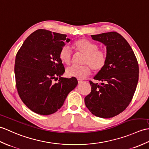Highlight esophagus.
I'll return each mask as SVG.
<instances>
[{"mask_svg": "<svg viewBox=\"0 0 149 149\" xmlns=\"http://www.w3.org/2000/svg\"><path fill=\"white\" fill-rule=\"evenodd\" d=\"M78 84H81V83H82V82H83V81L81 80H80V79H78Z\"/></svg>", "mask_w": 149, "mask_h": 149, "instance_id": "34e87169", "label": "esophagus"}]
</instances>
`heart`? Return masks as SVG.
<instances>
[{
	"mask_svg": "<svg viewBox=\"0 0 149 149\" xmlns=\"http://www.w3.org/2000/svg\"><path fill=\"white\" fill-rule=\"evenodd\" d=\"M73 47L77 52L84 54L82 65H73L66 69V74L69 77L84 79L90 74L91 68L95 72L103 69L107 62V54L103 49H98V46L84 38L76 41ZM58 57L61 61L66 65L70 64L72 61V52L68 46L65 45L59 51Z\"/></svg>",
	"mask_w": 149,
	"mask_h": 149,
	"instance_id": "heart-1",
	"label": "heart"
}]
</instances>
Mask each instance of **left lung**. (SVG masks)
Returning a JSON list of instances; mask_svg holds the SVG:
<instances>
[{
    "label": "left lung",
    "mask_w": 149,
    "mask_h": 149,
    "mask_svg": "<svg viewBox=\"0 0 149 149\" xmlns=\"http://www.w3.org/2000/svg\"><path fill=\"white\" fill-rule=\"evenodd\" d=\"M107 47V62L95 76L101 85L90 81L86 107L95 116L108 118L123 111L133 97L139 76L137 59L127 41L116 32L92 35Z\"/></svg>",
    "instance_id": "left-lung-1"
}]
</instances>
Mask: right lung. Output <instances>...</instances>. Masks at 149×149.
Listing matches in <instances>:
<instances>
[{"mask_svg":"<svg viewBox=\"0 0 149 149\" xmlns=\"http://www.w3.org/2000/svg\"><path fill=\"white\" fill-rule=\"evenodd\" d=\"M67 35L39 29L25 39L15 59L16 88L22 101L35 113L51 115L63 105L77 87L75 78L61 76L65 71L59 51L71 39ZM59 77L58 83H52Z\"/></svg>","mask_w":149,"mask_h":149,"instance_id":"right-lung-1","label":"right lung"}]
</instances>
